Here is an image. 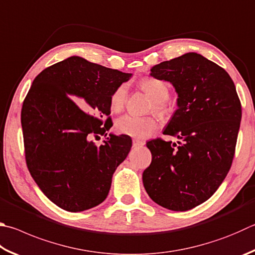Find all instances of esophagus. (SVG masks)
Returning a JSON list of instances; mask_svg holds the SVG:
<instances>
[{"label": "esophagus", "instance_id": "obj_1", "mask_svg": "<svg viewBox=\"0 0 255 255\" xmlns=\"http://www.w3.org/2000/svg\"><path fill=\"white\" fill-rule=\"evenodd\" d=\"M145 141L143 140H140V139H133L132 140V145H133V147H141V146H143L145 145Z\"/></svg>", "mask_w": 255, "mask_h": 255}]
</instances>
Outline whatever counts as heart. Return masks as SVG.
<instances>
[{
    "mask_svg": "<svg viewBox=\"0 0 255 255\" xmlns=\"http://www.w3.org/2000/svg\"><path fill=\"white\" fill-rule=\"evenodd\" d=\"M140 89L154 101L152 108L155 112L164 116L167 114L168 108L166 100L169 97V87L165 81L157 79V78H143L139 82ZM128 87L127 85L118 86L110 96V109L114 113H120L125 107L127 100ZM158 127V122L155 117L147 116V117H136L131 115H125L117 119L116 129L118 132L137 138H146L150 136Z\"/></svg>",
    "mask_w": 255,
    "mask_h": 255,
    "instance_id": "heart-1",
    "label": "heart"
}]
</instances>
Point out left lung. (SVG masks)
<instances>
[{
    "label": "left lung",
    "mask_w": 255,
    "mask_h": 255,
    "mask_svg": "<svg viewBox=\"0 0 255 255\" xmlns=\"http://www.w3.org/2000/svg\"><path fill=\"white\" fill-rule=\"evenodd\" d=\"M150 76L169 81L178 109L165 135L148 141L151 163L142 173L148 195L172 211H188L207 201L232 165L242 117L241 101L229 73L195 52L160 62Z\"/></svg>",
    "instance_id": "left-lung-1"
}]
</instances>
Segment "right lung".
<instances>
[{"instance_id":"1","label":"right lung","mask_w":255,"mask_h":255,"mask_svg":"<svg viewBox=\"0 0 255 255\" xmlns=\"http://www.w3.org/2000/svg\"><path fill=\"white\" fill-rule=\"evenodd\" d=\"M131 73L70 57L39 73L23 101L21 124L27 169L41 191L68 212L89 210L108 196L112 178L131 148L109 135L110 96ZM79 102L80 109L71 99Z\"/></svg>"}]
</instances>
